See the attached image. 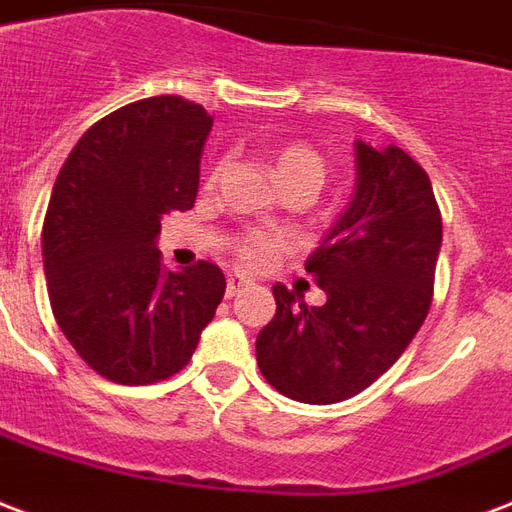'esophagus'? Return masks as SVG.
I'll return each mask as SVG.
<instances>
[{
  "label": "esophagus",
  "mask_w": 512,
  "mask_h": 512,
  "mask_svg": "<svg viewBox=\"0 0 512 512\" xmlns=\"http://www.w3.org/2000/svg\"><path fill=\"white\" fill-rule=\"evenodd\" d=\"M251 288V283L245 278H240V275H229V280H226V297H240L242 291H248Z\"/></svg>",
  "instance_id": "1"
}]
</instances>
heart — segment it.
Returning <instances> with one entry per match:
<instances>
[{
    "mask_svg": "<svg viewBox=\"0 0 512 512\" xmlns=\"http://www.w3.org/2000/svg\"><path fill=\"white\" fill-rule=\"evenodd\" d=\"M272 164H275V175H278L280 186H291V183H310V186H321L326 175V164L318 153L305 145V142H286L280 145L275 156H272ZM221 172V164H215L210 172H207V183H215ZM280 245L275 237L264 232H248L234 240V253L237 259L245 264V267H261V264H270L275 256H278Z\"/></svg>",
    "mask_w": 512,
    "mask_h": 512,
    "instance_id": "heart-1",
    "label": "heart"
}]
</instances>
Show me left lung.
Masks as SVG:
<instances>
[{"instance_id":"8db88e82","label":"left lung","mask_w":512,"mask_h":512,"mask_svg":"<svg viewBox=\"0 0 512 512\" xmlns=\"http://www.w3.org/2000/svg\"><path fill=\"white\" fill-rule=\"evenodd\" d=\"M356 191L305 270L326 302L275 286V318L256 337L261 375L307 405L356 397L405 353L424 324L443 245L432 180L402 148L356 140Z\"/></svg>"}]
</instances>
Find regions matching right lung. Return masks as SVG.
<instances>
[{
    "label": "right lung",
    "instance_id": "add662e5",
    "mask_svg": "<svg viewBox=\"0 0 512 512\" xmlns=\"http://www.w3.org/2000/svg\"><path fill=\"white\" fill-rule=\"evenodd\" d=\"M213 118L183 96H151L96 121L53 186L42 261L56 324L88 367L145 386L188 364L226 291L197 261L164 270L161 215L191 210Z\"/></svg>",
    "mask_w": 512,
    "mask_h": 512
}]
</instances>
